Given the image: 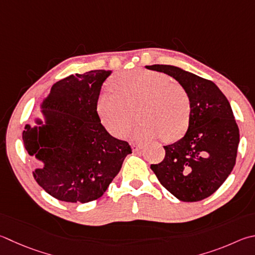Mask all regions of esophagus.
I'll return each instance as SVG.
<instances>
[{"mask_svg":"<svg viewBox=\"0 0 255 255\" xmlns=\"http://www.w3.org/2000/svg\"><path fill=\"white\" fill-rule=\"evenodd\" d=\"M142 147H143V146L141 145V143H131V148H132V150H135V151L140 150Z\"/></svg>","mask_w":255,"mask_h":255,"instance_id":"esophagus-1","label":"esophagus"}]
</instances>
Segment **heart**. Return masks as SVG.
I'll return each instance as SVG.
<instances>
[{"instance_id": "heart-1", "label": "heart", "mask_w": 255, "mask_h": 255, "mask_svg": "<svg viewBox=\"0 0 255 255\" xmlns=\"http://www.w3.org/2000/svg\"><path fill=\"white\" fill-rule=\"evenodd\" d=\"M114 87L117 92L104 91L97 101L100 123L112 135H123L135 111L140 120L126 137L148 140L161 136L173 141L186 132L192 117L191 96L167 75L136 69L118 75Z\"/></svg>"}]
</instances>
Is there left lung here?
Instances as JSON below:
<instances>
[{
	"mask_svg": "<svg viewBox=\"0 0 255 255\" xmlns=\"http://www.w3.org/2000/svg\"><path fill=\"white\" fill-rule=\"evenodd\" d=\"M146 68L173 77L192 99L186 133L178 141L164 146V160L150 168L178 200H204L225 182L237 160L240 131L231 105L211 80L167 64Z\"/></svg>",
	"mask_w": 255,
	"mask_h": 255,
	"instance_id": "1",
	"label": "left lung"
}]
</instances>
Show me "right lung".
Wrapping results in <instances>:
<instances>
[{
    "mask_svg": "<svg viewBox=\"0 0 255 255\" xmlns=\"http://www.w3.org/2000/svg\"><path fill=\"white\" fill-rule=\"evenodd\" d=\"M112 71L91 70L55 82L41 105L44 123L26 125L23 142L43 163L33 177L59 201L88 203L104 195L131 154L125 140L106 130L97 114L101 86Z\"/></svg>",
    "mask_w": 255,
    "mask_h": 255,
    "instance_id": "1",
    "label": "right lung"
}]
</instances>
